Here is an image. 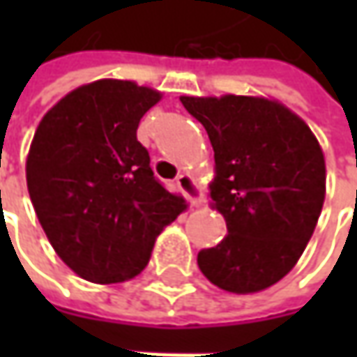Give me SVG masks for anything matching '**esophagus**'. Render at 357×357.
<instances>
[{"mask_svg":"<svg viewBox=\"0 0 357 357\" xmlns=\"http://www.w3.org/2000/svg\"><path fill=\"white\" fill-rule=\"evenodd\" d=\"M176 185L178 188L185 192V197L190 200V204L192 206H200L202 202H204V195H202V188L197 183V178L190 174V172H183V174H178L176 176Z\"/></svg>","mask_w":357,"mask_h":357,"instance_id":"1","label":"esophagus"}]
</instances>
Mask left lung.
<instances>
[{
	"instance_id": "left-lung-1",
	"label": "left lung",
	"mask_w": 357,
	"mask_h": 357,
	"mask_svg": "<svg viewBox=\"0 0 357 357\" xmlns=\"http://www.w3.org/2000/svg\"><path fill=\"white\" fill-rule=\"evenodd\" d=\"M181 103L202 123L214 151L211 206L228 234L199 252L214 286L254 294L280 282L300 260L326 199V160L310 127L266 97H190Z\"/></svg>"
}]
</instances>
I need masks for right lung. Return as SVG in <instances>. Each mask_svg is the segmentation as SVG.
Returning a JSON list of instances; mask_svg holds the SVG:
<instances>
[{
	"label": "right lung",
	"instance_id": "obj_1",
	"mask_svg": "<svg viewBox=\"0 0 357 357\" xmlns=\"http://www.w3.org/2000/svg\"><path fill=\"white\" fill-rule=\"evenodd\" d=\"M160 99L135 81L99 79L67 93L37 125L25 162L29 199L53 250L85 280L141 274L162 228L186 208L137 141Z\"/></svg>",
	"mask_w": 357,
	"mask_h": 357
}]
</instances>
